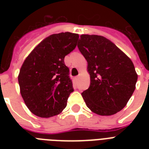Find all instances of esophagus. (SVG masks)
<instances>
[{
    "label": "esophagus",
    "mask_w": 149,
    "mask_h": 149,
    "mask_svg": "<svg viewBox=\"0 0 149 149\" xmlns=\"http://www.w3.org/2000/svg\"><path fill=\"white\" fill-rule=\"evenodd\" d=\"M79 76H77V77H75V80H76V81H78V80H79Z\"/></svg>",
    "instance_id": "esophagus-1"
}]
</instances>
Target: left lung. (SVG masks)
Here are the masks:
<instances>
[{"instance_id": "obj_1", "label": "left lung", "mask_w": 149, "mask_h": 149, "mask_svg": "<svg viewBox=\"0 0 149 149\" xmlns=\"http://www.w3.org/2000/svg\"><path fill=\"white\" fill-rule=\"evenodd\" d=\"M77 46L87 61L91 76V85L81 93L87 107L102 116L121 111L138 79L132 61L104 36L82 35Z\"/></svg>"}]
</instances>
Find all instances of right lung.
Here are the masks:
<instances>
[{"label": "right lung", "instance_id": "right-lung-1", "mask_svg": "<svg viewBox=\"0 0 149 149\" xmlns=\"http://www.w3.org/2000/svg\"><path fill=\"white\" fill-rule=\"evenodd\" d=\"M79 35L53 34L42 41L22 64L18 84L24 103L40 118L58 115L73 92L70 70L64 58L77 46Z\"/></svg>", "mask_w": 149, "mask_h": 149}]
</instances>
